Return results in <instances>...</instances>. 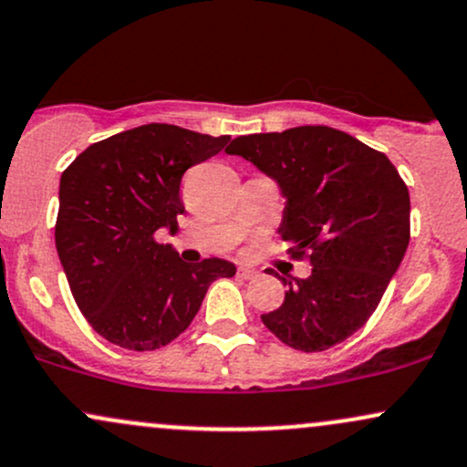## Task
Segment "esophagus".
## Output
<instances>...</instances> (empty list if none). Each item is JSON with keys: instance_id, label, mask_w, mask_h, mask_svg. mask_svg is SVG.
<instances>
[{"instance_id": "esophagus-1", "label": "esophagus", "mask_w": 467, "mask_h": 467, "mask_svg": "<svg viewBox=\"0 0 467 467\" xmlns=\"http://www.w3.org/2000/svg\"><path fill=\"white\" fill-rule=\"evenodd\" d=\"M258 271H254L251 266H238V277L240 280H251V277H255Z\"/></svg>"}]
</instances>
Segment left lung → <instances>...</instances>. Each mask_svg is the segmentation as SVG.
Returning <instances> with one entry per match:
<instances>
[{"label":"left lung","mask_w":467,"mask_h":467,"mask_svg":"<svg viewBox=\"0 0 467 467\" xmlns=\"http://www.w3.org/2000/svg\"><path fill=\"white\" fill-rule=\"evenodd\" d=\"M227 154L274 178L285 196L277 234L293 258L308 251V277L262 322L286 347L319 353L359 331L400 269L410 240V196L381 154L327 125L238 136Z\"/></svg>","instance_id":"left-lung-1"}]
</instances>
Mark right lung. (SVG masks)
Wrapping results in <instances>:
<instances>
[{
  "label": "right lung",
  "mask_w": 467,
  "mask_h": 467,
  "mask_svg": "<svg viewBox=\"0 0 467 467\" xmlns=\"http://www.w3.org/2000/svg\"><path fill=\"white\" fill-rule=\"evenodd\" d=\"M229 136L150 123L99 140L61 174L55 243L77 306L108 342L156 350L185 331L213 280L235 265L182 262L156 232H178L182 174Z\"/></svg>",
  "instance_id": "right-lung-1"
}]
</instances>
